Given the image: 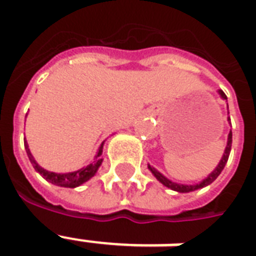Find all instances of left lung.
I'll return each instance as SVG.
<instances>
[{
    "label": "left lung",
    "mask_w": 256,
    "mask_h": 256,
    "mask_svg": "<svg viewBox=\"0 0 256 256\" xmlns=\"http://www.w3.org/2000/svg\"><path fill=\"white\" fill-rule=\"evenodd\" d=\"M218 93H220V96H222V98L226 100V93H224L222 90H218ZM228 120L230 121V118H228ZM230 146H232V130H230V134H228V142H226V151H224V155H222L220 163L217 164L216 168H214V170H213V172H210L206 178H205V180H201V182L197 184V185H180V184H176V182H172L170 180H167L166 176H162L160 172H158V170H155V168L150 166V164H148V168L151 170V172H152L154 176H155V178H156V180H159L160 184H163L164 186L170 188L172 190H176V192H180V193H189V192H194V190L201 189V188H205V186L210 185L213 180H216L217 176L222 174V172L224 170V167H226V162H228V158H230Z\"/></svg>",
    "instance_id": "obj_1"
}]
</instances>
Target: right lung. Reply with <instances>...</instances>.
<instances>
[{
	"instance_id": "add662e5",
	"label": "right lung",
	"mask_w": 256,
	"mask_h": 256,
	"mask_svg": "<svg viewBox=\"0 0 256 256\" xmlns=\"http://www.w3.org/2000/svg\"><path fill=\"white\" fill-rule=\"evenodd\" d=\"M24 146H26V154H28V158H30V163H32V166L36 172H39L40 176L46 178V180L48 182H51L54 185L56 186H62V188H76V186L82 185L84 184L86 180H89L92 176H94V174L97 172L98 170V167L101 166V163H102V159H101V154H102V147L104 143L101 144V147H100L98 152H97V156H96V160L93 163H90L89 166L84 167V168H80V170H76L74 172H66V174H58V172H47V170H44L43 167H40L36 160L32 156V154H30V148H28V144L26 142H24Z\"/></svg>"
}]
</instances>
